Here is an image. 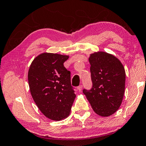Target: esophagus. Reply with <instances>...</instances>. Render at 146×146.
<instances>
[{"label": "esophagus", "instance_id": "34e87169", "mask_svg": "<svg viewBox=\"0 0 146 146\" xmlns=\"http://www.w3.org/2000/svg\"><path fill=\"white\" fill-rule=\"evenodd\" d=\"M78 91H79L80 92H82V85H80V86H78Z\"/></svg>", "mask_w": 146, "mask_h": 146}]
</instances>
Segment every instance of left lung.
I'll return each instance as SVG.
<instances>
[{
    "instance_id": "left-lung-1",
    "label": "left lung",
    "mask_w": 146,
    "mask_h": 146,
    "mask_svg": "<svg viewBox=\"0 0 146 146\" xmlns=\"http://www.w3.org/2000/svg\"><path fill=\"white\" fill-rule=\"evenodd\" d=\"M92 86L83 93L94 111L108 117L120 106L124 94L126 74L123 65L115 56L105 52L92 54L89 58Z\"/></svg>"
}]
</instances>
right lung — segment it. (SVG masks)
Here are the masks:
<instances>
[{"mask_svg":"<svg viewBox=\"0 0 146 146\" xmlns=\"http://www.w3.org/2000/svg\"><path fill=\"white\" fill-rule=\"evenodd\" d=\"M68 56L43 53L31 63L28 72L30 92L45 117L60 120L69 115L76 98L70 72L64 66Z\"/></svg>","mask_w":146,"mask_h":146,"instance_id":"obj_1","label":"right lung"}]
</instances>
